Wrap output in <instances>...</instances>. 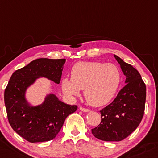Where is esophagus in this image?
I'll list each match as a JSON object with an SVG mask.
<instances>
[{
	"label": "esophagus",
	"instance_id": "34e87169",
	"mask_svg": "<svg viewBox=\"0 0 158 158\" xmlns=\"http://www.w3.org/2000/svg\"><path fill=\"white\" fill-rule=\"evenodd\" d=\"M79 110L82 111H83V112H89L90 111V110L88 109V108H85V107H79Z\"/></svg>",
	"mask_w": 158,
	"mask_h": 158
}]
</instances>
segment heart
<instances>
[{
	"label": "heart",
	"mask_w": 158,
	"mask_h": 158,
	"mask_svg": "<svg viewBox=\"0 0 158 158\" xmlns=\"http://www.w3.org/2000/svg\"><path fill=\"white\" fill-rule=\"evenodd\" d=\"M120 70L112 64L79 62L71 69V79L62 80L64 92L76 96L84 89V97L89 104L101 107L114 98L121 82Z\"/></svg>",
	"instance_id": "b5f03b06"
}]
</instances>
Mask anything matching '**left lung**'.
Masks as SVG:
<instances>
[{"label":"left lung","instance_id":"obj_1","mask_svg":"<svg viewBox=\"0 0 158 158\" xmlns=\"http://www.w3.org/2000/svg\"><path fill=\"white\" fill-rule=\"evenodd\" d=\"M114 57L127 77V85L100 110L101 123L92 129L94 137L106 142L122 141L135 130L144 116L146 100L145 84L137 69L118 56Z\"/></svg>","mask_w":158,"mask_h":158}]
</instances>
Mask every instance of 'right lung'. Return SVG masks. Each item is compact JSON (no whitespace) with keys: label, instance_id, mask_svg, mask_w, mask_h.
<instances>
[{"label":"right lung","instance_id":"obj_1","mask_svg":"<svg viewBox=\"0 0 158 158\" xmlns=\"http://www.w3.org/2000/svg\"><path fill=\"white\" fill-rule=\"evenodd\" d=\"M65 59L39 58L17 69L11 76L4 91L8 121L18 135L28 142H48L57 136L69 114L77 110L50 94L42 104L31 107L26 100V89L39 77L59 84Z\"/></svg>","mask_w":158,"mask_h":158}]
</instances>
